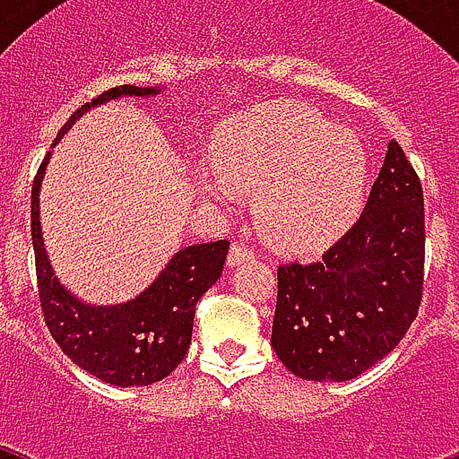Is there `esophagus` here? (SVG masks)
<instances>
[{
	"label": "esophagus",
	"mask_w": 459,
	"mask_h": 459,
	"mask_svg": "<svg viewBox=\"0 0 459 459\" xmlns=\"http://www.w3.org/2000/svg\"><path fill=\"white\" fill-rule=\"evenodd\" d=\"M252 257H255V252H252L250 247H245L243 243H233L229 252V266H238L243 264V262H250Z\"/></svg>",
	"instance_id": "1"
}]
</instances>
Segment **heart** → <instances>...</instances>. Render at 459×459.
Wrapping results in <instances>:
<instances>
[{"label": "heart", "instance_id": "obj_1", "mask_svg": "<svg viewBox=\"0 0 459 459\" xmlns=\"http://www.w3.org/2000/svg\"><path fill=\"white\" fill-rule=\"evenodd\" d=\"M195 183L221 207L257 190L255 216L266 240L305 252L352 223L369 183V152L321 111L269 102L219 126L214 161L195 164Z\"/></svg>", "mask_w": 459, "mask_h": 459}]
</instances>
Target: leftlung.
Returning a JSON list of instances; mask_svg holds the SVG:
<instances>
[{"instance_id":"left-lung-1","label":"left lung","mask_w":459,"mask_h":459,"mask_svg":"<svg viewBox=\"0 0 459 459\" xmlns=\"http://www.w3.org/2000/svg\"><path fill=\"white\" fill-rule=\"evenodd\" d=\"M424 195L391 140L359 221L319 262L279 266L272 345L305 381H350L381 362L417 316Z\"/></svg>"}]
</instances>
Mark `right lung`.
I'll return each instance as SVG.
<instances>
[{"instance_id": "right-lung-1", "label": "right lung", "mask_w": 459, "mask_h": 459, "mask_svg": "<svg viewBox=\"0 0 459 459\" xmlns=\"http://www.w3.org/2000/svg\"><path fill=\"white\" fill-rule=\"evenodd\" d=\"M161 92L164 88L138 85L107 90L104 95L71 114L54 145L82 114L100 104L118 97H154ZM49 157L52 152H47L39 166L30 197L32 250L47 328L59 348L81 369L90 371L100 381L121 388L157 384L183 362L193 338L195 305L221 276L230 243L216 240L187 245L166 262L157 279L133 300L118 305H90L71 293L59 276H54L52 262L47 257L39 223V187Z\"/></svg>"}]
</instances>
